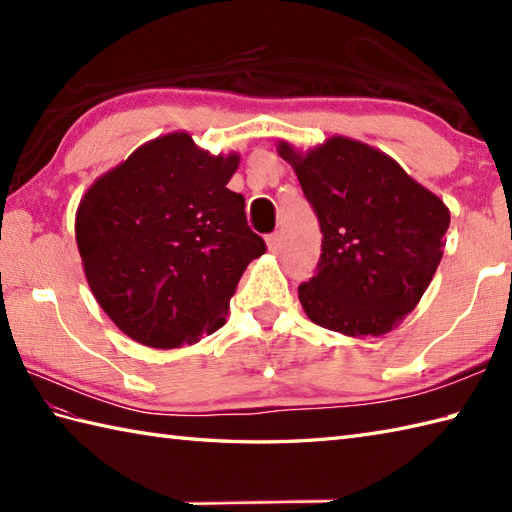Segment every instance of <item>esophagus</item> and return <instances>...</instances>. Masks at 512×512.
Returning a JSON list of instances; mask_svg holds the SVG:
<instances>
[{
    "label": "esophagus",
    "instance_id": "esophagus-1",
    "mask_svg": "<svg viewBox=\"0 0 512 512\" xmlns=\"http://www.w3.org/2000/svg\"><path fill=\"white\" fill-rule=\"evenodd\" d=\"M266 246H268L270 253H279V250H281V233L268 235L266 237Z\"/></svg>",
    "mask_w": 512,
    "mask_h": 512
}]
</instances>
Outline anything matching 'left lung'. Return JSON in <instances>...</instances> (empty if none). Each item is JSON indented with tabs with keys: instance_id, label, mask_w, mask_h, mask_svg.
<instances>
[{
	"instance_id": "left-lung-1",
	"label": "left lung",
	"mask_w": 512,
	"mask_h": 512,
	"mask_svg": "<svg viewBox=\"0 0 512 512\" xmlns=\"http://www.w3.org/2000/svg\"><path fill=\"white\" fill-rule=\"evenodd\" d=\"M319 217L317 273L299 286L312 323L380 336L418 306L442 259L447 204L394 158L345 136L301 154L279 143Z\"/></svg>"
}]
</instances>
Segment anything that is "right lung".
I'll list each match as a JSON object with an SVG mask.
<instances>
[{
	"mask_svg": "<svg viewBox=\"0 0 512 512\" xmlns=\"http://www.w3.org/2000/svg\"><path fill=\"white\" fill-rule=\"evenodd\" d=\"M237 165V154L211 156L176 132L85 191L74 222L85 279L129 339L171 350L226 323L239 277L266 253L244 195L226 189Z\"/></svg>",
	"mask_w": 512,
	"mask_h": 512,
	"instance_id": "1",
	"label": "right lung"
}]
</instances>
